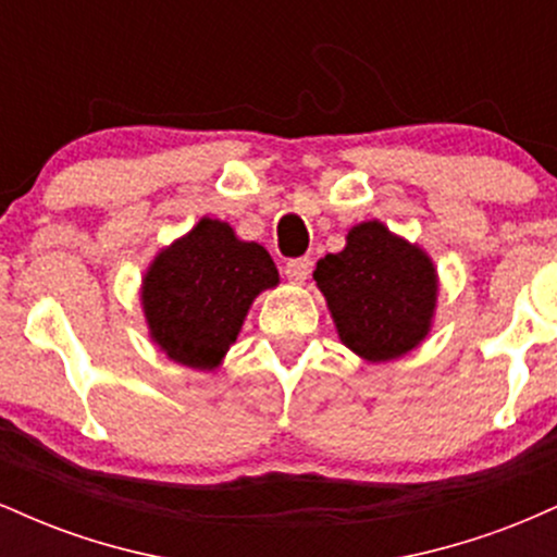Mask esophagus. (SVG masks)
<instances>
[{
	"mask_svg": "<svg viewBox=\"0 0 557 557\" xmlns=\"http://www.w3.org/2000/svg\"><path fill=\"white\" fill-rule=\"evenodd\" d=\"M311 274V259L309 257H298V259H290L285 264V277L290 280V283H304L306 277Z\"/></svg>",
	"mask_w": 557,
	"mask_h": 557,
	"instance_id": "34e87169",
	"label": "esophagus"
}]
</instances>
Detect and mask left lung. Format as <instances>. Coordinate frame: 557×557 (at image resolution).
Wrapping results in <instances>:
<instances>
[{"label":"left lung","instance_id":"obj_1","mask_svg":"<svg viewBox=\"0 0 557 557\" xmlns=\"http://www.w3.org/2000/svg\"><path fill=\"white\" fill-rule=\"evenodd\" d=\"M317 287L337 337L369 363L400 359L421 345L437 309V267L419 243L380 220L354 225L341 253L317 261Z\"/></svg>","mask_w":557,"mask_h":557}]
</instances>
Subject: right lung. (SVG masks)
Here are the masks:
<instances>
[{"label":"right lung","instance_id":"obj_1","mask_svg":"<svg viewBox=\"0 0 557 557\" xmlns=\"http://www.w3.org/2000/svg\"><path fill=\"white\" fill-rule=\"evenodd\" d=\"M277 283L264 246L240 240L227 222L201 216L157 253L140 280L151 343L170 361L212 372L240 335L253 298Z\"/></svg>","mask_w":557,"mask_h":557}]
</instances>
